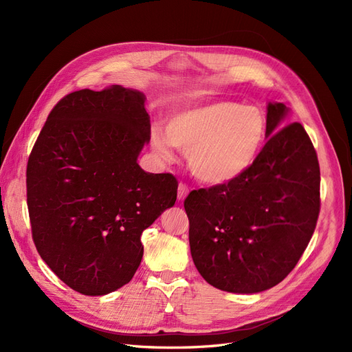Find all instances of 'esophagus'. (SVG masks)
I'll return each mask as SVG.
<instances>
[{
  "mask_svg": "<svg viewBox=\"0 0 352 352\" xmlns=\"http://www.w3.org/2000/svg\"><path fill=\"white\" fill-rule=\"evenodd\" d=\"M188 192H189L188 186H186L185 184H179V188H177V199H179V201H184L185 197L188 195Z\"/></svg>",
  "mask_w": 352,
  "mask_h": 352,
  "instance_id": "obj_1",
  "label": "esophagus"
}]
</instances>
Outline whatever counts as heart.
Returning a JSON list of instances; mask_svg holds the SVG:
<instances>
[{"label":"heart","instance_id":"b5f03b06","mask_svg":"<svg viewBox=\"0 0 352 352\" xmlns=\"http://www.w3.org/2000/svg\"><path fill=\"white\" fill-rule=\"evenodd\" d=\"M267 122L261 110L233 101H214L170 116L167 127H155L153 151L173 162L175 148L186 153L192 175L207 185H225L241 177L258 158Z\"/></svg>","mask_w":352,"mask_h":352}]
</instances>
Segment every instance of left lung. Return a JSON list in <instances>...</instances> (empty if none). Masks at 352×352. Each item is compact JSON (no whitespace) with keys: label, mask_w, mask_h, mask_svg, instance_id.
Wrapping results in <instances>:
<instances>
[{"label":"left lung","mask_w":352,"mask_h":352,"mask_svg":"<svg viewBox=\"0 0 352 352\" xmlns=\"http://www.w3.org/2000/svg\"><path fill=\"white\" fill-rule=\"evenodd\" d=\"M289 109L267 105V142L247 173L185 199L190 255L211 286L257 294L280 283L310 242L320 211V167Z\"/></svg>","instance_id":"1"}]
</instances>
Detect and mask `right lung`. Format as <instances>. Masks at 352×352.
Masks as SVG:
<instances>
[{
	"mask_svg": "<svg viewBox=\"0 0 352 352\" xmlns=\"http://www.w3.org/2000/svg\"><path fill=\"white\" fill-rule=\"evenodd\" d=\"M145 95L120 85L60 100L28 162L32 238L72 289L98 296L129 283L142 232L175 206L177 180L138 164L150 142Z\"/></svg>",
	"mask_w": 352,
	"mask_h": 352,
	"instance_id": "add662e5",
	"label": "right lung"
}]
</instances>
